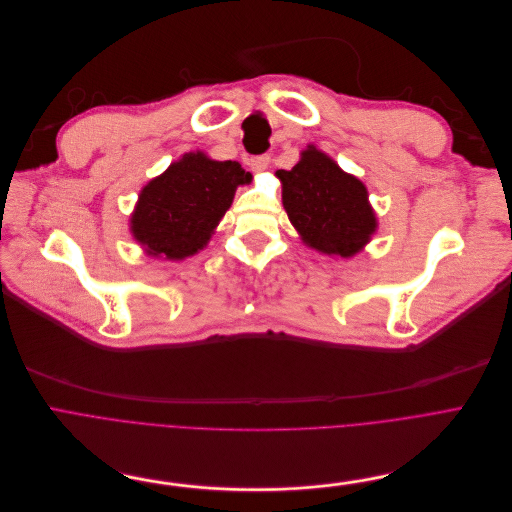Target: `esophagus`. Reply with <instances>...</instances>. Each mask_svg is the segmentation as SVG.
Listing matches in <instances>:
<instances>
[{
	"label": "esophagus",
	"instance_id": "obj_1",
	"mask_svg": "<svg viewBox=\"0 0 512 512\" xmlns=\"http://www.w3.org/2000/svg\"><path fill=\"white\" fill-rule=\"evenodd\" d=\"M248 162H250V166H252V170H254V173H260V170H264V168H269V164H271V156H269V154H262V156L250 158Z\"/></svg>",
	"mask_w": 512,
	"mask_h": 512
}]
</instances>
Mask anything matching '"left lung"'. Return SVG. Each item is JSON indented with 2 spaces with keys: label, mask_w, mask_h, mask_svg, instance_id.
I'll list each match as a JSON object with an SVG mask.
<instances>
[{
  "label": "left lung",
  "mask_w": 512,
  "mask_h": 512,
  "mask_svg": "<svg viewBox=\"0 0 512 512\" xmlns=\"http://www.w3.org/2000/svg\"><path fill=\"white\" fill-rule=\"evenodd\" d=\"M291 225L314 250L348 258L373 235L377 221L367 187L329 156L310 148L291 170H277Z\"/></svg>",
  "instance_id": "1"
}]
</instances>
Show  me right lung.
I'll return each mask as SVG.
<instances>
[{"label":"right lung","instance_id":"1","mask_svg":"<svg viewBox=\"0 0 512 512\" xmlns=\"http://www.w3.org/2000/svg\"><path fill=\"white\" fill-rule=\"evenodd\" d=\"M250 179L239 162L185 154L143 187L131 231L152 256L179 260L196 254L229 210L237 185Z\"/></svg>","mask_w":512,"mask_h":512}]
</instances>
